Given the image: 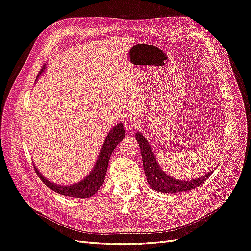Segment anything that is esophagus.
<instances>
[{"mask_svg":"<svg viewBox=\"0 0 251 251\" xmlns=\"http://www.w3.org/2000/svg\"><path fill=\"white\" fill-rule=\"evenodd\" d=\"M139 126V123L135 118H128L124 121V128L126 131H131L133 129H136Z\"/></svg>","mask_w":251,"mask_h":251,"instance_id":"1","label":"esophagus"}]
</instances>
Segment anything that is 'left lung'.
<instances>
[{
	"label": "left lung",
	"instance_id": "1",
	"mask_svg": "<svg viewBox=\"0 0 251 251\" xmlns=\"http://www.w3.org/2000/svg\"><path fill=\"white\" fill-rule=\"evenodd\" d=\"M135 137H136V140L138 141V145L140 148L141 158H143V164L146 172L147 180L150 184V187L158 192L177 193V192L189 191L195 188H198L210 176V174L214 171V170H211L209 173H207L206 176L199 177L197 179L190 180V181L174 179L160 169L158 163L155 159V155L152 154L151 148L150 147L148 140L138 132L136 133Z\"/></svg>",
	"mask_w": 251,
	"mask_h": 251
}]
</instances>
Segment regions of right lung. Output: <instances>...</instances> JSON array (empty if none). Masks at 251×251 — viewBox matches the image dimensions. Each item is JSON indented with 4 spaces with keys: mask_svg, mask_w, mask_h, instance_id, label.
<instances>
[{
    "mask_svg": "<svg viewBox=\"0 0 251 251\" xmlns=\"http://www.w3.org/2000/svg\"><path fill=\"white\" fill-rule=\"evenodd\" d=\"M42 71L43 69L41 70L40 74L42 73ZM124 136H125V130L123 128V124L119 123L117 126H115L111 130L110 133L107 134L103 143V146L100 150L99 160H97L93 170L89 173L88 176H87L85 179H83L82 181H80L79 183L72 184V186H68V187L57 186V184L52 183L51 181L47 180L45 177H43L42 174L36 169V167H35V170L38 174L39 178L52 191L61 195L70 196V197H75V198H89L99 191L103 184L106 169H107V164H108V161H110L112 152L116 148V146L124 138Z\"/></svg>",
    "mask_w": 251,
    "mask_h": 251,
    "instance_id": "right-lung-1",
    "label": "right lung"
}]
</instances>
